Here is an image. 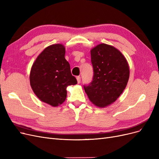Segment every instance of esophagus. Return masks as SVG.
<instances>
[{
	"mask_svg": "<svg viewBox=\"0 0 159 159\" xmlns=\"http://www.w3.org/2000/svg\"><path fill=\"white\" fill-rule=\"evenodd\" d=\"M76 79H77V81H78V83L80 84L81 82V77L80 76H77Z\"/></svg>",
	"mask_w": 159,
	"mask_h": 159,
	"instance_id": "34e87169",
	"label": "esophagus"
}]
</instances>
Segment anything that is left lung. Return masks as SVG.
I'll use <instances>...</instances> for the list:
<instances>
[{"label":"left lung","mask_w":159,"mask_h":159,"mask_svg":"<svg viewBox=\"0 0 159 159\" xmlns=\"http://www.w3.org/2000/svg\"><path fill=\"white\" fill-rule=\"evenodd\" d=\"M91 82L84 88L94 105L104 107L115 102L126 88L129 68L125 57L113 46L101 44L91 50Z\"/></svg>","instance_id":"1"}]
</instances>
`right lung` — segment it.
<instances>
[{
  "label": "right lung",
  "instance_id": "right-lung-1",
  "mask_svg": "<svg viewBox=\"0 0 159 159\" xmlns=\"http://www.w3.org/2000/svg\"><path fill=\"white\" fill-rule=\"evenodd\" d=\"M65 52L61 44L48 46L38 56L30 71V82L33 91L42 102L54 107L65 101L66 88L78 83L71 75Z\"/></svg>",
  "mask_w": 159,
  "mask_h": 159
}]
</instances>
